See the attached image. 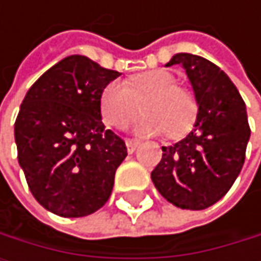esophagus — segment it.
Returning a JSON list of instances; mask_svg holds the SVG:
<instances>
[{
	"instance_id": "esophagus-1",
	"label": "esophagus",
	"mask_w": 261,
	"mask_h": 261,
	"mask_svg": "<svg viewBox=\"0 0 261 261\" xmlns=\"http://www.w3.org/2000/svg\"><path fill=\"white\" fill-rule=\"evenodd\" d=\"M140 143L138 141H134V140H126V146H127V152L132 154L137 148H138Z\"/></svg>"
}]
</instances>
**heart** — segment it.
<instances>
[{
	"label": "heart",
	"instance_id": "b5f03b06",
	"mask_svg": "<svg viewBox=\"0 0 261 261\" xmlns=\"http://www.w3.org/2000/svg\"><path fill=\"white\" fill-rule=\"evenodd\" d=\"M138 101L145 113L135 127L143 135L166 132L168 137L179 138L196 121L198 101L193 92L176 84V76L166 70L143 71L126 82H109L99 98L102 120L109 126H123L135 115Z\"/></svg>",
	"mask_w": 261,
	"mask_h": 261
}]
</instances>
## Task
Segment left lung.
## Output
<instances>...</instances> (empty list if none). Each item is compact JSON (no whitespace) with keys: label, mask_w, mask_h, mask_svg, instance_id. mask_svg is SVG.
<instances>
[{"label":"left lung","mask_w":261,"mask_h":261,"mask_svg":"<svg viewBox=\"0 0 261 261\" xmlns=\"http://www.w3.org/2000/svg\"><path fill=\"white\" fill-rule=\"evenodd\" d=\"M182 65L198 101L194 129L162 148L151 179L162 196L185 210L218 202L238 177L251 137L246 104L229 76L210 60L180 53L166 63Z\"/></svg>","instance_id":"left-lung-1"}]
</instances>
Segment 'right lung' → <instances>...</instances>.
Returning <instances> with one entry per match:
<instances>
[{"label":"right lung","instance_id":"right-lung-1","mask_svg":"<svg viewBox=\"0 0 261 261\" xmlns=\"http://www.w3.org/2000/svg\"><path fill=\"white\" fill-rule=\"evenodd\" d=\"M120 76L70 56L38 77L15 121L18 163L37 202L63 218L99 210L110 198L126 143L101 120L102 88Z\"/></svg>","mask_w":261,"mask_h":261}]
</instances>
